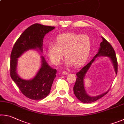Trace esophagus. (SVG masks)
Returning a JSON list of instances; mask_svg holds the SVG:
<instances>
[{
	"mask_svg": "<svg viewBox=\"0 0 124 124\" xmlns=\"http://www.w3.org/2000/svg\"><path fill=\"white\" fill-rule=\"evenodd\" d=\"M62 74H63V75H68L69 73H68V72H65V71H63V72H62Z\"/></svg>",
	"mask_w": 124,
	"mask_h": 124,
	"instance_id": "esophagus-1",
	"label": "esophagus"
}]
</instances>
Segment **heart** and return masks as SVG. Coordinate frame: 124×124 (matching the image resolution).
Wrapping results in <instances>:
<instances>
[{"label": "heart", "instance_id": "heart-1", "mask_svg": "<svg viewBox=\"0 0 124 124\" xmlns=\"http://www.w3.org/2000/svg\"><path fill=\"white\" fill-rule=\"evenodd\" d=\"M91 40L87 34L70 32L58 35L56 43H50L47 46L48 56L56 66L59 65L64 57V64L79 67L84 64L89 57L91 47Z\"/></svg>", "mask_w": 124, "mask_h": 124}]
</instances>
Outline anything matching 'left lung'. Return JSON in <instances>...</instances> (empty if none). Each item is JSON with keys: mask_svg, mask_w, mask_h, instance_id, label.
I'll use <instances>...</instances> for the list:
<instances>
[{"mask_svg": "<svg viewBox=\"0 0 124 124\" xmlns=\"http://www.w3.org/2000/svg\"><path fill=\"white\" fill-rule=\"evenodd\" d=\"M102 41L100 43V47L98 50L97 54L94 56L93 59L85 66L79 72L77 73V78L76 82L73 87V91L75 96L80 101L84 103H90L96 101L100 98L102 97L103 96L106 95L109 89L103 93L101 94L100 95L96 96H91L86 91L85 85H84V79L88 70L91 67L92 64L97 59V58L99 57H107L109 58L111 62L112 63L113 68H114L115 75H116L117 73V60L115 55V52L109 43L104 38L101 37Z\"/></svg>", "mask_w": 124, "mask_h": 124, "instance_id": "obj_1", "label": "left lung"}]
</instances>
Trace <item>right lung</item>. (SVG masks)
Instances as JSON below:
<instances>
[{
  "mask_svg": "<svg viewBox=\"0 0 124 124\" xmlns=\"http://www.w3.org/2000/svg\"><path fill=\"white\" fill-rule=\"evenodd\" d=\"M55 28L54 27L35 23L27 28L12 48L10 61V76L23 95L33 100H43L49 95L57 70L47 63L44 56H40L41 67L32 79H24L17 70L18 58L29 50L43 52V39L45 35Z\"/></svg>",
  "mask_w": 124,
  "mask_h": 124,
  "instance_id": "1",
  "label": "right lung"
}]
</instances>
